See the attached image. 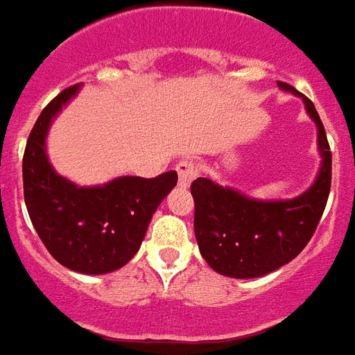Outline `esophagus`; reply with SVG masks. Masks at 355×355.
Instances as JSON below:
<instances>
[{
	"instance_id": "1",
	"label": "esophagus",
	"mask_w": 355,
	"mask_h": 355,
	"mask_svg": "<svg viewBox=\"0 0 355 355\" xmlns=\"http://www.w3.org/2000/svg\"><path fill=\"white\" fill-rule=\"evenodd\" d=\"M175 170H178V175H180V185L181 187H187L191 181L196 178V162L193 159H181L178 164H175Z\"/></svg>"
}]
</instances>
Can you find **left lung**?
Returning a JSON list of instances; mask_svg holds the SVG:
<instances>
[{"label":"left lung","mask_w":355,"mask_h":355,"mask_svg":"<svg viewBox=\"0 0 355 355\" xmlns=\"http://www.w3.org/2000/svg\"><path fill=\"white\" fill-rule=\"evenodd\" d=\"M278 87L299 94L278 81ZM318 126L322 168L314 185L291 200H253L208 178L191 183L195 198V236L216 272L229 278H259L293 261L309 244L322 219L331 189V149L322 119L304 96Z\"/></svg>","instance_id":"obj_1"}]
</instances>
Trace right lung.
Here are the masks:
<instances>
[{"instance_id":"add662e5","label":"right lung","mask_w":355,"mask_h":355,"mask_svg":"<svg viewBox=\"0 0 355 355\" xmlns=\"http://www.w3.org/2000/svg\"><path fill=\"white\" fill-rule=\"evenodd\" d=\"M79 85L62 90L41 111L22 159L24 200L33 229L60 265L81 274L117 270L136 255L155 209L175 187V170L146 180L124 175L98 187H77L54 172L45 151L49 126Z\"/></svg>"}]
</instances>
